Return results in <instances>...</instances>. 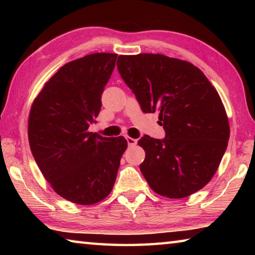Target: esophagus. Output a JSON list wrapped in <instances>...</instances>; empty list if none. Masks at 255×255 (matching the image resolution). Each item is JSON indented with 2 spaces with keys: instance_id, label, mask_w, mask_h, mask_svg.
I'll list each match as a JSON object with an SVG mask.
<instances>
[{
  "instance_id": "obj_1",
  "label": "esophagus",
  "mask_w": 255,
  "mask_h": 255,
  "mask_svg": "<svg viewBox=\"0 0 255 255\" xmlns=\"http://www.w3.org/2000/svg\"><path fill=\"white\" fill-rule=\"evenodd\" d=\"M127 143L129 146H135L137 144V139H135V138H131V137H127Z\"/></svg>"
}]
</instances>
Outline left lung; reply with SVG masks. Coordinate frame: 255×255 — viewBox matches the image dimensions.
Masks as SVG:
<instances>
[{
	"label": "left lung",
	"mask_w": 255,
	"mask_h": 255,
	"mask_svg": "<svg viewBox=\"0 0 255 255\" xmlns=\"http://www.w3.org/2000/svg\"><path fill=\"white\" fill-rule=\"evenodd\" d=\"M118 71L141 110L158 111L165 138L145 135L139 169L157 195L185 198L217 171L230 139L222 99L193 64L161 54L120 55Z\"/></svg>",
	"instance_id": "obj_1"
}]
</instances>
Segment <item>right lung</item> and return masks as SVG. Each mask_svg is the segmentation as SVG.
Segmentation results:
<instances>
[{
  "label": "right lung",
  "mask_w": 255,
  "mask_h": 255,
  "mask_svg": "<svg viewBox=\"0 0 255 255\" xmlns=\"http://www.w3.org/2000/svg\"><path fill=\"white\" fill-rule=\"evenodd\" d=\"M117 56L96 53L65 64L30 109L28 138L34 161L54 191L74 204L93 205L108 197L127 148L123 136L89 131Z\"/></svg>",
  "instance_id": "obj_1"
}]
</instances>
